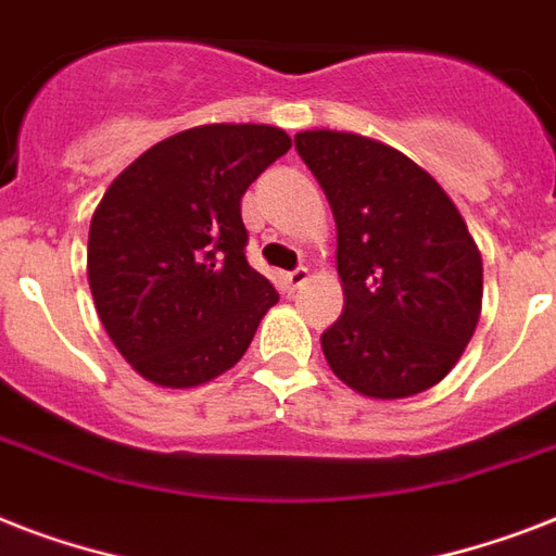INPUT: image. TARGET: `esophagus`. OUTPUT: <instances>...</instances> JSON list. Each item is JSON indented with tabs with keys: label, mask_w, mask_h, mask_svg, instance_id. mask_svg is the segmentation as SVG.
<instances>
[{
	"label": "esophagus",
	"mask_w": 556,
	"mask_h": 556,
	"mask_svg": "<svg viewBox=\"0 0 556 556\" xmlns=\"http://www.w3.org/2000/svg\"><path fill=\"white\" fill-rule=\"evenodd\" d=\"M308 279H312L308 268H296V270H291V274H286V286L291 288V291H296V288H303Z\"/></svg>",
	"instance_id": "esophagus-1"
}]
</instances>
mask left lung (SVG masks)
Segmentation results:
<instances>
[{"instance_id":"8db88e82","label":"left lung","mask_w":556,"mask_h":556,"mask_svg":"<svg viewBox=\"0 0 556 556\" xmlns=\"http://www.w3.org/2000/svg\"><path fill=\"white\" fill-rule=\"evenodd\" d=\"M338 222L346 308L320 338L331 371L375 401L427 392L482 314V253L441 185L404 152L338 129L294 135Z\"/></svg>"}]
</instances>
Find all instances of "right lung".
<instances>
[{
    "label": "right lung",
    "instance_id": "obj_1",
    "mask_svg": "<svg viewBox=\"0 0 556 556\" xmlns=\"http://www.w3.org/2000/svg\"><path fill=\"white\" fill-rule=\"evenodd\" d=\"M286 129L204 124L135 159L89 227V288L103 329L141 378L192 389L233 369L279 294L244 260L242 195Z\"/></svg>",
    "mask_w": 556,
    "mask_h": 556
}]
</instances>
